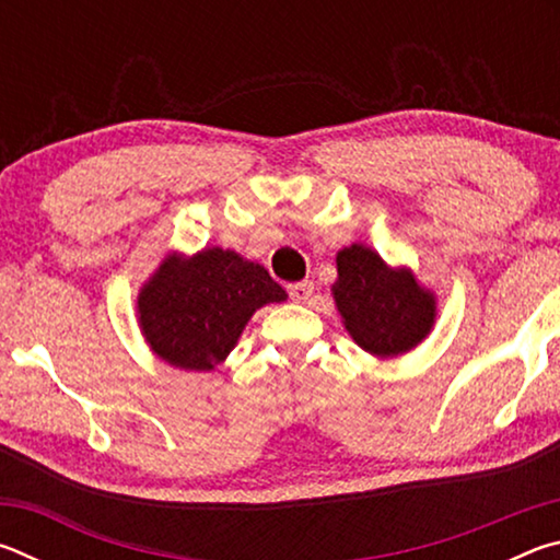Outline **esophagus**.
Here are the masks:
<instances>
[{
	"mask_svg": "<svg viewBox=\"0 0 560 560\" xmlns=\"http://www.w3.org/2000/svg\"><path fill=\"white\" fill-rule=\"evenodd\" d=\"M289 296L296 303H306L311 296H314V281L289 283Z\"/></svg>",
	"mask_w": 560,
	"mask_h": 560,
	"instance_id": "34e87169",
	"label": "esophagus"
}]
</instances>
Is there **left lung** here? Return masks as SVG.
Segmentation results:
<instances>
[{"label": "left lung", "mask_w": 560, "mask_h": 560, "mask_svg": "<svg viewBox=\"0 0 560 560\" xmlns=\"http://www.w3.org/2000/svg\"><path fill=\"white\" fill-rule=\"evenodd\" d=\"M336 306L348 334L368 353L393 358L407 353L434 324L432 293L417 287L407 269L393 271L368 246L338 252Z\"/></svg>", "instance_id": "1"}]
</instances>
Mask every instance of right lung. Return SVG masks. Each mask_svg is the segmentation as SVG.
Wrapping results in <instances>:
<instances>
[{
	"label": "right lung",
	"instance_id": "add662e5",
	"mask_svg": "<svg viewBox=\"0 0 560 560\" xmlns=\"http://www.w3.org/2000/svg\"><path fill=\"white\" fill-rule=\"evenodd\" d=\"M283 291L259 264L224 249L192 259L170 257L138 299L140 326L150 348L183 371H212L230 355L246 320Z\"/></svg>",
	"mask_w": 560,
	"mask_h": 560
}]
</instances>
